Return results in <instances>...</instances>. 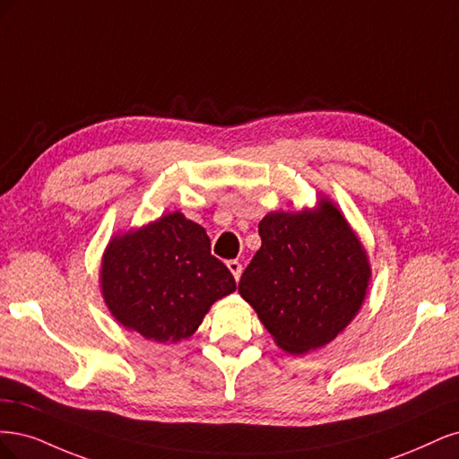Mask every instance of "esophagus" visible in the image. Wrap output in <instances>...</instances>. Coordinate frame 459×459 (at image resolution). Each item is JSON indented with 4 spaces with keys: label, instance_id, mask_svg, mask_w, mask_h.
Returning a JSON list of instances; mask_svg holds the SVG:
<instances>
[{
    "label": "esophagus",
    "instance_id": "esophagus-1",
    "mask_svg": "<svg viewBox=\"0 0 459 459\" xmlns=\"http://www.w3.org/2000/svg\"><path fill=\"white\" fill-rule=\"evenodd\" d=\"M227 267H229V271L232 273L234 280H240V274H242V263H238V261H229V263H227Z\"/></svg>",
    "mask_w": 459,
    "mask_h": 459
}]
</instances>
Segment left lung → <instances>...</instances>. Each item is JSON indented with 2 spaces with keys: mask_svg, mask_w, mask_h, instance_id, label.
<instances>
[{
  "mask_svg": "<svg viewBox=\"0 0 459 459\" xmlns=\"http://www.w3.org/2000/svg\"><path fill=\"white\" fill-rule=\"evenodd\" d=\"M261 249L238 291L274 342L291 354L324 347L359 313L369 264L366 251L335 205L269 213L259 223Z\"/></svg>",
  "mask_w": 459,
  "mask_h": 459,
  "instance_id": "left-lung-1",
  "label": "left lung"
}]
</instances>
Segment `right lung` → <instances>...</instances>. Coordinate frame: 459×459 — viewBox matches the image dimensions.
<instances>
[{"label":"right lung","instance_id":"add662e5","mask_svg":"<svg viewBox=\"0 0 459 459\" xmlns=\"http://www.w3.org/2000/svg\"><path fill=\"white\" fill-rule=\"evenodd\" d=\"M100 284L116 320L160 343L195 333L210 307L236 290L210 236L179 212L114 238Z\"/></svg>","mask_w":459,"mask_h":459}]
</instances>
